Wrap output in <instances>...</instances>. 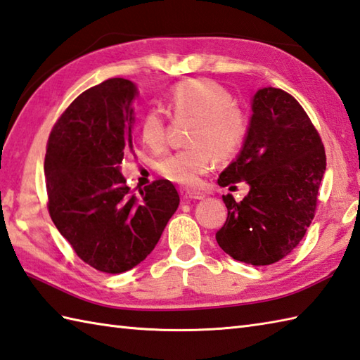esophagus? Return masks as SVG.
Returning a JSON list of instances; mask_svg holds the SVG:
<instances>
[{
	"label": "esophagus",
	"instance_id": "1",
	"mask_svg": "<svg viewBox=\"0 0 360 360\" xmlns=\"http://www.w3.org/2000/svg\"><path fill=\"white\" fill-rule=\"evenodd\" d=\"M182 196H184L186 200H202L204 193L200 192V190H184Z\"/></svg>",
	"mask_w": 360,
	"mask_h": 360
}]
</instances>
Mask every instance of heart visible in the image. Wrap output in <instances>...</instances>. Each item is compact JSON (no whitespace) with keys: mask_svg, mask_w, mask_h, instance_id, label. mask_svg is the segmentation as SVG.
<instances>
[{"mask_svg":"<svg viewBox=\"0 0 360 360\" xmlns=\"http://www.w3.org/2000/svg\"><path fill=\"white\" fill-rule=\"evenodd\" d=\"M168 108L176 117L192 115L187 140L190 146L160 159L158 170L164 178L182 186H196L212 168L215 154L226 159L240 150L248 134V117L234 103L228 89L210 79L176 84L168 95ZM143 142L160 150L167 140L162 112L150 109L140 122Z\"/></svg>","mask_w":360,"mask_h":360,"instance_id":"1","label":"heart"}]
</instances>
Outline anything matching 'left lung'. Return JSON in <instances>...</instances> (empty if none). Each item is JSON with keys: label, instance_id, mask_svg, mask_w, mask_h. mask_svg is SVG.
<instances>
[{"label": "left lung", "instance_id": "left-lung-1", "mask_svg": "<svg viewBox=\"0 0 360 360\" xmlns=\"http://www.w3.org/2000/svg\"><path fill=\"white\" fill-rule=\"evenodd\" d=\"M251 108L242 151L218 178L221 187L248 182L250 192L240 202L223 195L228 218L215 238L232 259L270 265L290 255L312 223L326 154L319 131L290 94L260 89Z\"/></svg>", "mask_w": 360, "mask_h": 360}]
</instances>
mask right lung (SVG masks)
<instances>
[{
    "label": "right lung",
    "mask_w": 360,
    "mask_h": 360,
    "mask_svg": "<svg viewBox=\"0 0 360 360\" xmlns=\"http://www.w3.org/2000/svg\"><path fill=\"white\" fill-rule=\"evenodd\" d=\"M136 95L123 77L90 87L62 112L46 143L49 217L77 257L110 274L142 262L179 206L170 181H154L136 195L120 173L132 151Z\"/></svg>",
    "instance_id": "right-lung-1"
}]
</instances>
